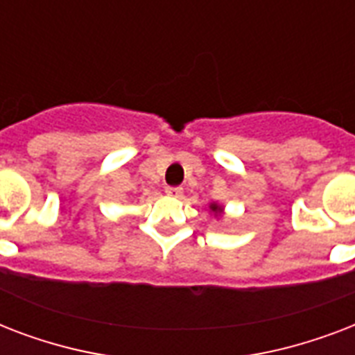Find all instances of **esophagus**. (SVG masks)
Wrapping results in <instances>:
<instances>
[{"mask_svg":"<svg viewBox=\"0 0 355 355\" xmlns=\"http://www.w3.org/2000/svg\"><path fill=\"white\" fill-rule=\"evenodd\" d=\"M166 193L169 195V197H180V195L184 193V189L178 188V186H167Z\"/></svg>","mask_w":355,"mask_h":355,"instance_id":"1","label":"esophagus"}]
</instances>
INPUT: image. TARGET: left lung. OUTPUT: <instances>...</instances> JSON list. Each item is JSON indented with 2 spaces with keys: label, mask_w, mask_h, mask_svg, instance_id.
Segmentation results:
<instances>
[{
  "label": "left lung",
  "mask_w": 355,
  "mask_h": 355,
  "mask_svg": "<svg viewBox=\"0 0 355 355\" xmlns=\"http://www.w3.org/2000/svg\"><path fill=\"white\" fill-rule=\"evenodd\" d=\"M210 211H214L216 216H221L223 214V206H219L217 202H211L210 205Z\"/></svg>",
  "instance_id": "8db88e82"
}]
</instances>
